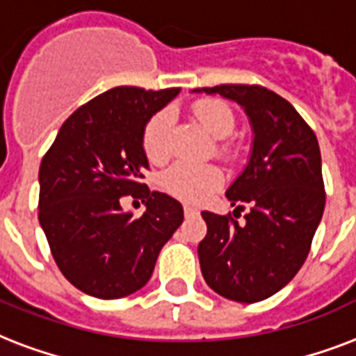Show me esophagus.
I'll return each mask as SVG.
<instances>
[{
  "label": "esophagus",
  "mask_w": 356,
  "mask_h": 356,
  "mask_svg": "<svg viewBox=\"0 0 356 356\" xmlns=\"http://www.w3.org/2000/svg\"><path fill=\"white\" fill-rule=\"evenodd\" d=\"M184 214H186V216H195V214H200V211L192 205H184Z\"/></svg>",
  "instance_id": "1"
}]
</instances>
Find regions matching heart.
I'll return each instance as SVG.
<instances>
[{"label": "heart", "mask_w": 356, "mask_h": 356, "mask_svg": "<svg viewBox=\"0 0 356 356\" xmlns=\"http://www.w3.org/2000/svg\"><path fill=\"white\" fill-rule=\"evenodd\" d=\"M194 118L203 125L214 142V151L220 156H231L233 147L225 142V136L233 133L234 114L227 103L216 97H203L192 103ZM142 147L145 156L155 164H161L170 156V113L156 111L145 122L142 131ZM220 168L214 164L177 162L168 168L162 175V186L166 192L184 201H201L222 184Z\"/></svg>", "instance_id": "b5f03b06"}]
</instances>
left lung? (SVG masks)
I'll return each instance as SVG.
<instances>
[{"mask_svg":"<svg viewBox=\"0 0 356 356\" xmlns=\"http://www.w3.org/2000/svg\"><path fill=\"white\" fill-rule=\"evenodd\" d=\"M195 92L236 102L253 129L248 166L225 192L236 211H243L240 203H249L251 211L242 223L231 214L201 212L207 236L197 254L214 292L257 303L286 286L307 260L325 209L320 145L298 111L264 86L220 85Z\"/></svg>","mask_w":356,"mask_h":356,"instance_id":"left-lung-1","label":"left lung"}]
</instances>
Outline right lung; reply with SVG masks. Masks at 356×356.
<instances>
[{"mask_svg":"<svg viewBox=\"0 0 356 356\" xmlns=\"http://www.w3.org/2000/svg\"><path fill=\"white\" fill-rule=\"evenodd\" d=\"M179 88L116 86L79 107L42 159L40 222L58 270L81 292L120 299L144 286L162 245L183 223V207L142 183L149 168L142 131ZM123 195L146 203L140 218Z\"/></svg>","mask_w":356,"mask_h":356,"instance_id":"obj_1","label":"right lung"}]
</instances>
